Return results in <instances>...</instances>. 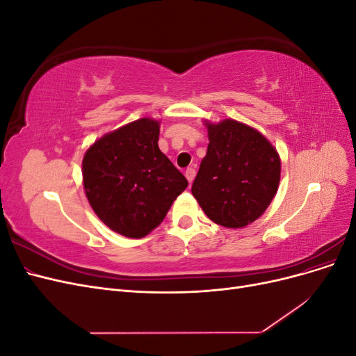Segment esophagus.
Instances as JSON below:
<instances>
[{
  "label": "esophagus",
  "instance_id": "1",
  "mask_svg": "<svg viewBox=\"0 0 356 356\" xmlns=\"http://www.w3.org/2000/svg\"><path fill=\"white\" fill-rule=\"evenodd\" d=\"M195 177H196V170H195V168H187V169H186V178L188 179L190 184L193 182V179H195Z\"/></svg>",
  "mask_w": 356,
  "mask_h": 356
}]
</instances>
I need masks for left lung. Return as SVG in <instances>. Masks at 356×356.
Returning a JSON list of instances; mask_svg holds the SVG:
<instances>
[{
    "instance_id": "obj_1",
    "label": "left lung",
    "mask_w": 356,
    "mask_h": 356,
    "mask_svg": "<svg viewBox=\"0 0 356 356\" xmlns=\"http://www.w3.org/2000/svg\"><path fill=\"white\" fill-rule=\"evenodd\" d=\"M209 145L191 186L204 213L224 227L255 221L275 197L281 160L255 129L236 120L208 124Z\"/></svg>"
}]
</instances>
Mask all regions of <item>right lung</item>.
I'll use <instances>...</instances> for the list:
<instances>
[{
    "mask_svg": "<svg viewBox=\"0 0 356 356\" xmlns=\"http://www.w3.org/2000/svg\"><path fill=\"white\" fill-rule=\"evenodd\" d=\"M159 123L139 118L98 139L83 159L86 196L117 233L143 238L163 221L188 181L159 149Z\"/></svg>",
    "mask_w": 356,
    "mask_h": 356,
    "instance_id": "obj_1",
    "label": "right lung"
}]
</instances>
